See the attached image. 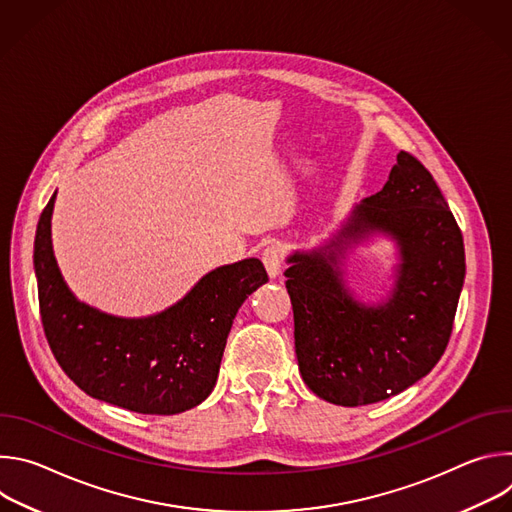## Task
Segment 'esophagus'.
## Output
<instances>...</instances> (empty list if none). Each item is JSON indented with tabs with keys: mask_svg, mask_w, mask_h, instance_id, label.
Returning a JSON list of instances; mask_svg holds the SVG:
<instances>
[{
	"mask_svg": "<svg viewBox=\"0 0 512 512\" xmlns=\"http://www.w3.org/2000/svg\"><path fill=\"white\" fill-rule=\"evenodd\" d=\"M263 265L267 269V273L271 277H277L281 273V265H283V249L277 245V243H271L263 249Z\"/></svg>",
	"mask_w": 512,
	"mask_h": 512,
	"instance_id": "34e87169",
	"label": "esophagus"
}]
</instances>
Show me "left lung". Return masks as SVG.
<instances>
[{"instance_id":"8db88e82","label":"left lung","mask_w":512,"mask_h":512,"mask_svg":"<svg viewBox=\"0 0 512 512\" xmlns=\"http://www.w3.org/2000/svg\"><path fill=\"white\" fill-rule=\"evenodd\" d=\"M375 230L398 241L402 263L390 300L367 307L343 285L339 259ZM287 263L300 373L320 399L385 401L442 358L466 275L464 239L440 186L409 152L397 154L383 190L364 198L328 245Z\"/></svg>"}]
</instances>
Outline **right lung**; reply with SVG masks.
I'll use <instances>...</instances> for the list:
<instances>
[{"label":"right lung","mask_w":512,"mask_h":512,"mask_svg":"<svg viewBox=\"0 0 512 512\" xmlns=\"http://www.w3.org/2000/svg\"><path fill=\"white\" fill-rule=\"evenodd\" d=\"M54 196L34 241L38 302L46 340L68 379L87 395L143 415H174L202 403L216 385L241 304L269 277L255 257L206 273L162 314L117 318L79 302L66 287L50 241Z\"/></svg>","instance_id":"obj_1"}]
</instances>
